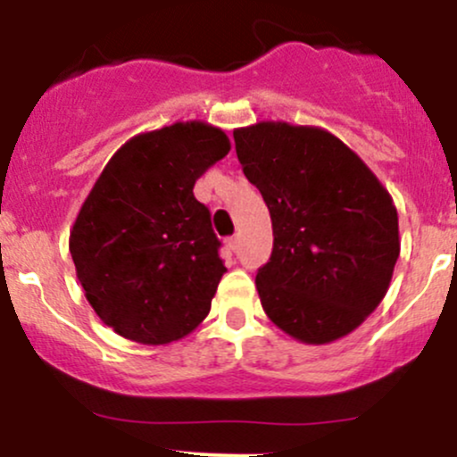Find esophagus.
I'll return each mask as SVG.
<instances>
[{"instance_id":"34e87169","label":"esophagus","mask_w":457,"mask_h":457,"mask_svg":"<svg viewBox=\"0 0 457 457\" xmlns=\"http://www.w3.org/2000/svg\"><path fill=\"white\" fill-rule=\"evenodd\" d=\"M225 245H228L229 251H236L238 249V236H229V238L225 240Z\"/></svg>"}]
</instances>
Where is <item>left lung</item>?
I'll return each instance as SVG.
<instances>
[{"label": "left lung", "instance_id": "8db88e82", "mask_svg": "<svg viewBox=\"0 0 457 457\" xmlns=\"http://www.w3.org/2000/svg\"><path fill=\"white\" fill-rule=\"evenodd\" d=\"M234 141L275 236L255 277L266 316L303 344L345 337L380 305L400 255L389 191L324 129L258 122Z\"/></svg>", "mask_w": 457, "mask_h": 457}]
</instances>
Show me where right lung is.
I'll return each instance as SVG.
<instances>
[{
  "label": "right lung",
  "mask_w": 457,
  "mask_h": 457,
  "mask_svg": "<svg viewBox=\"0 0 457 457\" xmlns=\"http://www.w3.org/2000/svg\"><path fill=\"white\" fill-rule=\"evenodd\" d=\"M229 148L199 120L135 135L83 202L68 240L77 279L96 316L130 342H176L211 312L228 269L193 187Z\"/></svg>",
  "instance_id": "add662e5"
}]
</instances>
